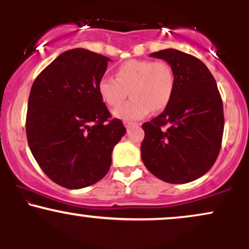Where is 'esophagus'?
Wrapping results in <instances>:
<instances>
[{
  "mask_svg": "<svg viewBox=\"0 0 249 249\" xmlns=\"http://www.w3.org/2000/svg\"><path fill=\"white\" fill-rule=\"evenodd\" d=\"M124 125H125V127H126V128H130V127H132L137 124H136V123H132V122H124Z\"/></svg>",
  "mask_w": 249,
  "mask_h": 249,
  "instance_id": "1",
  "label": "esophagus"
}]
</instances>
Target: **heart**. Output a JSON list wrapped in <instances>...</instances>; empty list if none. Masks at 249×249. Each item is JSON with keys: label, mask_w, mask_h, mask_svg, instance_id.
Returning a JSON list of instances; mask_svg holds the SVG:
<instances>
[{"label": "heart", "mask_w": 249, "mask_h": 249, "mask_svg": "<svg viewBox=\"0 0 249 249\" xmlns=\"http://www.w3.org/2000/svg\"><path fill=\"white\" fill-rule=\"evenodd\" d=\"M176 77L172 67L164 61L128 59L116 70V78L103 76L98 92L107 104L117 107L113 115L123 121H139L152 111H161L172 99Z\"/></svg>", "instance_id": "obj_1"}]
</instances>
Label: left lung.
Returning a JSON list of instances; mask_svg holds the SVG:
<instances>
[{
    "label": "left lung",
    "instance_id": "left-lung-1",
    "mask_svg": "<svg viewBox=\"0 0 249 249\" xmlns=\"http://www.w3.org/2000/svg\"><path fill=\"white\" fill-rule=\"evenodd\" d=\"M172 67L176 87L170 104L142 125L144 165L157 178L185 184L210 171L224 133V107L216 82L200 59L176 49L150 55Z\"/></svg>",
    "mask_w": 249,
    "mask_h": 249
}]
</instances>
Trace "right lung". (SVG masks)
I'll list each match as a JSON object with an SVG mask.
<instances>
[{
	"label": "right lung",
	"mask_w": 249,
	"mask_h": 249,
	"mask_svg": "<svg viewBox=\"0 0 249 249\" xmlns=\"http://www.w3.org/2000/svg\"><path fill=\"white\" fill-rule=\"evenodd\" d=\"M110 58L87 49L59 55L36 77L28 101V144L56 184L88 187L108 172L115 145L126 132L98 92Z\"/></svg>",
	"instance_id": "right-lung-1"
}]
</instances>
